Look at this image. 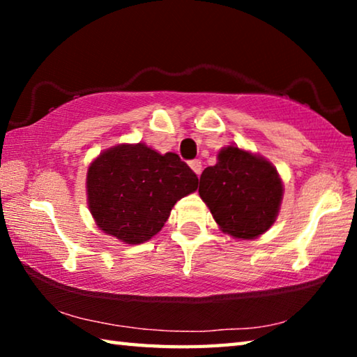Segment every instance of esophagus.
I'll return each mask as SVG.
<instances>
[{
    "label": "esophagus",
    "instance_id": "1",
    "mask_svg": "<svg viewBox=\"0 0 357 357\" xmlns=\"http://www.w3.org/2000/svg\"><path fill=\"white\" fill-rule=\"evenodd\" d=\"M190 168L193 170V173L197 174V176H200V174H202V170H203V167H202V160H192V162H190Z\"/></svg>",
    "mask_w": 357,
    "mask_h": 357
}]
</instances>
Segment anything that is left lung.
Segmentation results:
<instances>
[{"instance_id":"left-lung-1","label":"left lung","mask_w":357,"mask_h":357,"mask_svg":"<svg viewBox=\"0 0 357 357\" xmlns=\"http://www.w3.org/2000/svg\"><path fill=\"white\" fill-rule=\"evenodd\" d=\"M198 193L223 233L255 239L279 215L283 183L269 160L229 144L219 151L214 167L204 168Z\"/></svg>"}]
</instances>
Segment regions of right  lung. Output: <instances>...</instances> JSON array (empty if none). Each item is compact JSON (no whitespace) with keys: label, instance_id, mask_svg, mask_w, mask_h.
Instances as JSON below:
<instances>
[{"label":"right lung","instance_id":"obj_1","mask_svg":"<svg viewBox=\"0 0 357 357\" xmlns=\"http://www.w3.org/2000/svg\"><path fill=\"white\" fill-rule=\"evenodd\" d=\"M197 187V174L178 154H160L144 143L104 151L86 174L88 208L96 225L132 245L159 233L176 202Z\"/></svg>","mask_w":357,"mask_h":357}]
</instances>
